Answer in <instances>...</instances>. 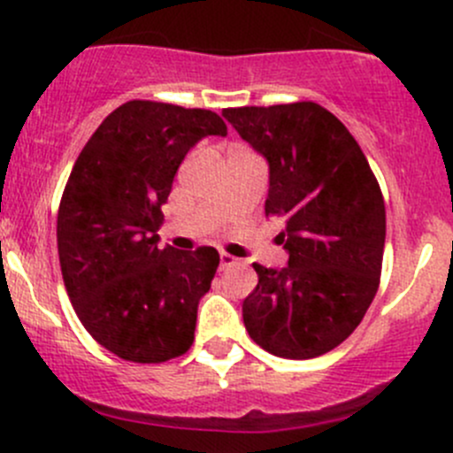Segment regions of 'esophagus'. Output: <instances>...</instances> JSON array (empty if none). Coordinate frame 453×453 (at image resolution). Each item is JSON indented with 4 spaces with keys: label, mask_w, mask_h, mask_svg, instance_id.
I'll list each match as a JSON object with an SVG mask.
<instances>
[{
    "label": "esophagus",
    "mask_w": 453,
    "mask_h": 453,
    "mask_svg": "<svg viewBox=\"0 0 453 453\" xmlns=\"http://www.w3.org/2000/svg\"><path fill=\"white\" fill-rule=\"evenodd\" d=\"M234 265H236V258H234V256H230V254H226V252H223L221 256H219V267H221V269L234 267Z\"/></svg>",
    "instance_id": "1"
}]
</instances>
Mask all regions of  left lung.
I'll return each mask as SVG.
<instances>
[{"label": "left lung", "mask_w": 453, "mask_h": 453, "mask_svg": "<svg viewBox=\"0 0 453 453\" xmlns=\"http://www.w3.org/2000/svg\"><path fill=\"white\" fill-rule=\"evenodd\" d=\"M223 118L269 164L265 214L280 217L289 260L254 263L243 300L250 337L267 353L311 359L340 346L379 287L386 205L350 131L315 103L223 109Z\"/></svg>", "instance_id": "left-lung-1"}]
</instances>
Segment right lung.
<instances>
[{"label":"right lung","instance_id":"1","mask_svg":"<svg viewBox=\"0 0 453 453\" xmlns=\"http://www.w3.org/2000/svg\"><path fill=\"white\" fill-rule=\"evenodd\" d=\"M226 134L208 109L129 100L72 168L57 217L63 282L87 333L127 362H168L193 346L219 252L159 248L157 230L181 159Z\"/></svg>","mask_w":453,"mask_h":453}]
</instances>
